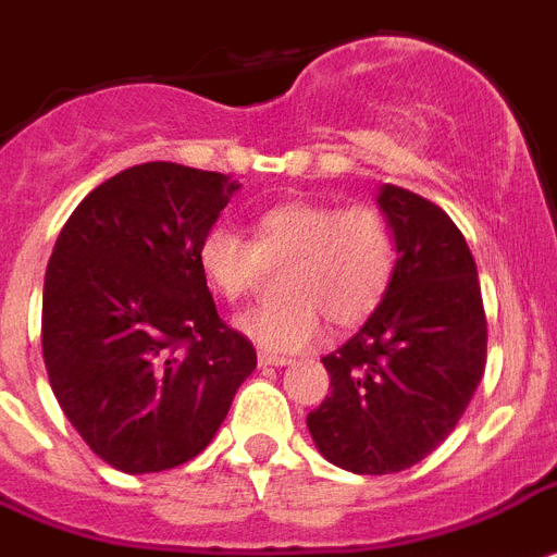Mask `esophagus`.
<instances>
[{
  "label": "esophagus",
  "mask_w": 557,
  "mask_h": 557,
  "mask_svg": "<svg viewBox=\"0 0 557 557\" xmlns=\"http://www.w3.org/2000/svg\"><path fill=\"white\" fill-rule=\"evenodd\" d=\"M257 362L263 368H283V366H292V359L288 357H277V354H269V350H260V357H257Z\"/></svg>",
  "instance_id": "esophagus-1"
}]
</instances>
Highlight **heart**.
Instances as JSON below:
<instances>
[{"mask_svg":"<svg viewBox=\"0 0 557 557\" xmlns=\"http://www.w3.org/2000/svg\"><path fill=\"white\" fill-rule=\"evenodd\" d=\"M255 237L214 223L198 243V265L223 300L237 302L263 277L265 265L286 263L280 294L237 317V329L271 354H297L336 329H357L380 308L396 269L391 221L376 207H334L294 198L263 209Z\"/></svg>","mask_w":557,"mask_h":557,"instance_id":"obj_1","label":"heart"}]
</instances>
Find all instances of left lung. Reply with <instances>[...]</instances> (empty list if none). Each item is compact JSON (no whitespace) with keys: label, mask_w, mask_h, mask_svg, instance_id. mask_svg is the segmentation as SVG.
Instances as JSON below:
<instances>
[{"label":"left lung","mask_w":557,"mask_h":557,"mask_svg":"<svg viewBox=\"0 0 557 557\" xmlns=\"http://www.w3.org/2000/svg\"><path fill=\"white\" fill-rule=\"evenodd\" d=\"M396 269L380 308L322 357L331 394L308 413L317 450L359 475L408 470L459 424L487 362V317L465 235L445 209L385 184Z\"/></svg>","instance_id":"left-lung-1"}]
</instances>
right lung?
<instances>
[{
  "instance_id": "right-lung-1",
  "label": "right lung",
  "mask_w": 557,
  "mask_h": 557,
  "mask_svg": "<svg viewBox=\"0 0 557 557\" xmlns=\"http://www.w3.org/2000/svg\"><path fill=\"white\" fill-rule=\"evenodd\" d=\"M240 189L221 172L138 163L87 195L50 255L41 354L98 459L141 475L207 450L255 345L218 317L198 243Z\"/></svg>"
}]
</instances>
